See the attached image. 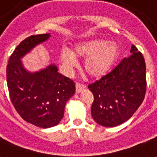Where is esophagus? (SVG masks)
Returning <instances> with one entry per match:
<instances>
[{
    "mask_svg": "<svg viewBox=\"0 0 157 157\" xmlns=\"http://www.w3.org/2000/svg\"><path fill=\"white\" fill-rule=\"evenodd\" d=\"M86 88V86L85 85H82V84L80 83H76V91L77 93H80L81 91L85 90Z\"/></svg>",
    "mask_w": 157,
    "mask_h": 157,
    "instance_id": "esophagus-1",
    "label": "esophagus"
}]
</instances>
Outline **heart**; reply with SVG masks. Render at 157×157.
Returning a JSON list of instances; mask_svg holds the SVG:
<instances>
[{
  "instance_id": "obj_1",
  "label": "heart",
  "mask_w": 157,
  "mask_h": 157,
  "mask_svg": "<svg viewBox=\"0 0 157 157\" xmlns=\"http://www.w3.org/2000/svg\"><path fill=\"white\" fill-rule=\"evenodd\" d=\"M118 56L119 48L114 42L95 39L77 43L71 51L64 49L60 53L59 59L67 69L76 66V57L86 59L84 63L86 74L91 78L97 79L105 76L110 71Z\"/></svg>"
}]
</instances>
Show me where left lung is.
Wrapping results in <instances>:
<instances>
[{
	"label": "left lung",
	"instance_id": "obj_1",
	"mask_svg": "<svg viewBox=\"0 0 157 157\" xmlns=\"http://www.w3.org/2000/svg\"><path fill=\"white\" fill-rule=\"evenodd\" d=\"M130 53L111 72L88 86L94 95L91 115L100 125L114 127L124 123L144 101L147 89L145 60L134 45Z\"/></svg>",
	"mask_w": 157,
	"mask_h": 157
}]
</instances>
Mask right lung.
Masks as SVG:
<instances>
[{"mask_svg":"<svg viewBox=\"0 0 157 157\" xmlns=\"http://www.w3.org/2000/svg\"><path fill=\"white\" fill-rule=\"evenodd\" d=\"M50 36L46 33L26 38L13 50L6 67L13 107L24 121L40 128L59 124L67 102L76 91L73 81L59 73L54 64L36 72L27 71L23 66L21 58Z\"/></svg>","mask_w":157,"mask_h":157,"instance_id":"1","label":"right lung"}]
</instances>
